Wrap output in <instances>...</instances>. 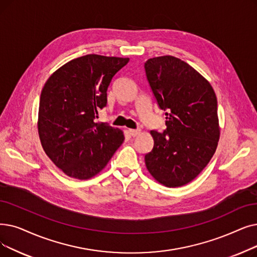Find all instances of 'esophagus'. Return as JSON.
Returning <instances> with one entry per match:
<instances>
[{
  "instance_id": "esophagus-1",
  "label": "esophagus",
  "mask_w": 257,
  "mask_h": 257,
  "mask_svg": "<svg viewBox=\"0 0 257 257\" xmlns=\"http://www.w3.org/2000/svg\"><path fill=\"white\" fill-rule=\"evenodd\" d=\"M128 132L130 133V136H131V137L135 138V137H138V136L140 135V133H141V130H140V129H129V130H128Z\"/></svg>"
}]
</instances>
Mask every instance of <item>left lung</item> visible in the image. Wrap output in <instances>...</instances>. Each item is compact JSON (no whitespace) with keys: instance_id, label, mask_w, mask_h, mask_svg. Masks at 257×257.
<instances>
[{"instance_id":"1","label":"left lung","mask_w":257,"mask_h":257,"mask_svg":"<svg viewBox=\"0 0 257 257\" xmlns=\"http://www.w3.org/2000/svg\"><path fill=\"white\" fill-rule=\"evenodd\" d=\"M144 68L167 126L163 132L151 131L154 145L145 164L161 184L180 187L194 180L216 150V95L190 65L171 55L149 59Z\"/></svg>"}]
</instances>
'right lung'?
I'll return each instance as SVG.
<instances>
[{"label":"right lung","instance_id":"obj_1","mask_svg":"<svg viewBox=\"0 0 257 257\" xmlns=\"http://www.w3.org/2000/svg\"><path fill=\"white\" fill-rule=\"evenodd\" d=\"M128 58L87 54L55 71L43 87L39 107L42 146L67 175L87 180L101 171L124 142L97 110L107 105V89Z\"/></svg>","mask_w":257,"mask_h":257}]
</instances>
